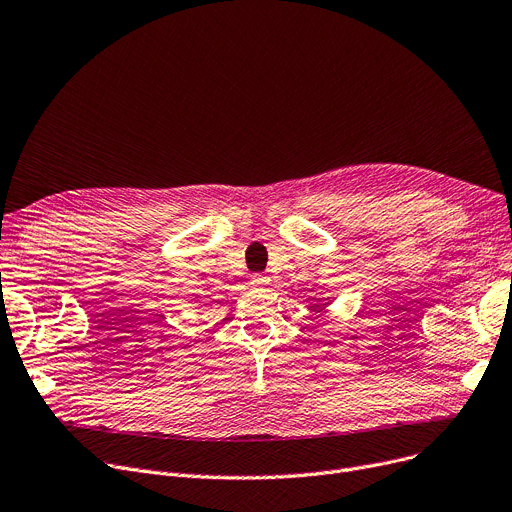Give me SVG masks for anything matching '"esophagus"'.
Listing matches in <instances>:
<instances>
[{
	"instance_id": "34e87169",
	"label": "esophagus",
	"mask_w": 512,
	"mask_h": 512,
	"mask_svg": "<svg viewBox=\"0 0 512 512\" xmlns=\"http://www.w3.org/2000/svg\"><path fill=\"white\" fill-rule=\"evenodd\" d=\"M251 284H253V288H265L267 284H270V278L267 276H253V280H251Z\"/></svg>"
}]
</instances>
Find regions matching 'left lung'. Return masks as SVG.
Instances as JSON below:
<instances>
[{
    "label": "left lung",
    "instance_id": "8db88e82",
    "mask_svg": "<svg viewBox=\"0 0 512 512\" xmlns=\"http://www.w3.org/2000/svg\"><path fill=\"white\" fill-rule=\"evenodd\" d=\"M315 307H319V305H315Z\"/></svg>",
    "mask_w": 512,
    "mask_h": 512
}]
</instances>
